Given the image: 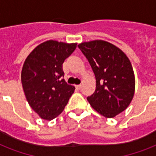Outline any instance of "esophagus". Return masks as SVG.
I'll return each mask as SVG.
<instances>
[{
	"label": "esophagus",
	"mask_w": 156,
	"mask_h": 156,
	"mask_svg": "<svg viewBox=\"0 0 156 156\" xmlns=\"http://www.w3.org/2000/svg\"><path fill=\"white\" fill-rule=\"evenodd\" d=\"M75 87L77 88L78 90H80L81 88H82V85H81V84H79V85H76Z\"/></svg>",
	"instance_id": "34e87169"
}]
</instances>
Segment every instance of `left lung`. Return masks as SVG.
<instances>
[{"label":"left lung","instance_id":"8db88e82","mask_svg":"<svg viewBox=\"0 0 156 156\" xmlns=\"http://www.w3.org/2000/svg\"><path fill=\"white\" fill-rule=\"evenodd\" d=\"M78 47L89 61L96 79L95 92L87 98L88 102L107 118L125 111L135 89L134 73L127 56L104 40L82 43Z\"/></svg>","mask_w":156,"mask_h":156}]
</instances>
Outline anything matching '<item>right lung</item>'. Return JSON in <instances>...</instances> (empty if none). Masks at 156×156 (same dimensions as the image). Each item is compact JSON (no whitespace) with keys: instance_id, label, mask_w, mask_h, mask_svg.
Masks as SVG:
<instances>
[{"instance_id":"1","label":"right lung","mask_w":156,"mask_h":156,"mask_svg":"<svg viewBox=\"0 0 156 156\" xmlns=\"http://www.w3.org/2000/svg\"><path fill=\"white\" fill-rule=\"evenodd\" d=\"M77 44L48 40L38 45L27 57L22 69L23 90L31 108L44 120L60 115L75 87L64 79L62 65Z\"/></svg>"}]
</instances>
